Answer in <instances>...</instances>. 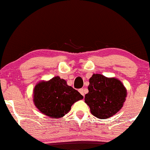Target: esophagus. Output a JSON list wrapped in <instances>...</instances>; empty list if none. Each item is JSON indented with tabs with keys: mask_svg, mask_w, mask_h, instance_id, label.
<instances>
[{
	"mask_svg": "<svg viewBox=\"0 0 150 150\" xmlns=\"http://www.w3.org/2000/svg\"><path fill=\"white\" fill-rule=\"evenodd\" d=\"M79 92L80 93H81V94H82L83 96H84V89H83V88H81V89H79Z\"/></svg>",
	"mask_w": 150,
	"mask_h": 150,
	"instance_id": "esophagus-1",
	"label": "esophagus"
}]
</instances>
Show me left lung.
<instances>
[{"label": "left lung", "instance_id": "1", "mask_svg": "<svg viewBox=\"0 0 150 150\" xmlns=\"http://www.w3.org/2000/svg\"><path fill=\"white\" fill-rule=\"evenodd\" d=\"M88 90L85 102L90 108L91 113L101 119L117 113L127 96L125 87L119 80L98 74L89 79Z\"/></svg>", "mask_w": 150, "mask_h": 150}]
</instances>
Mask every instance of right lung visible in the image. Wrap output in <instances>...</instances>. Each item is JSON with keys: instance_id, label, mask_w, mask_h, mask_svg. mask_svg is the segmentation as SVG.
Segmentation results:
<instances>
[{"instance_id": "1", "label": "right lung", "mask_w": 150, "mask_h": 150, "mask_svg": "<svg viewBox=\"0 0 150 150\" xmlns=\"http://www.w3.org/2000/svg\"><path fill=\"white\" fill-rule=\"evenodd\" d=\"M83 96L68 86L65 80L58 76L37 84L34 89V102L39 111L50 118H61L71 107Z\"/></svg>"}]
</instances>
